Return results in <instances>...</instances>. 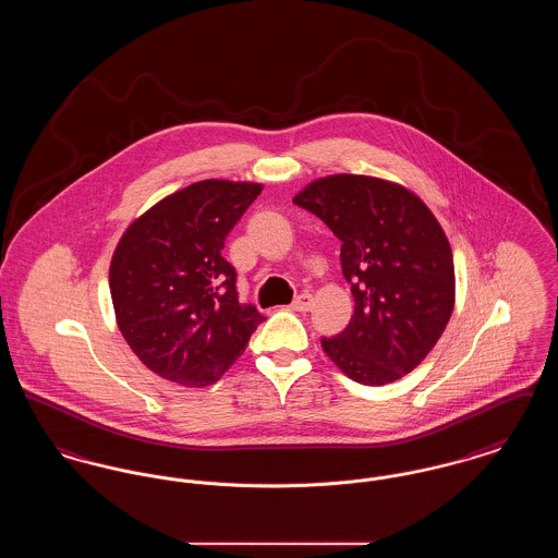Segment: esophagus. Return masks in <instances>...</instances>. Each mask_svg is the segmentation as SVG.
Here are the masks:
<instances>
[{"label": "esophagus", "mask_w": 558, "mask_h": 558, "mask_svg": "<svg viewBox=\"0 0 558 558\" xmlns=\"http://www.w3.org/2000/svg\"><path fill=\"white\" fill-rule=\"evenodd\" d=\"M312 305H314V296L307 294V292L299 294V296L292 301V310H296V312H310Z\"/></svg>", "instance_id": "obj_1"}]
</instances>
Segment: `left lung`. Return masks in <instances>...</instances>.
<instances>
[{"mask_svg":"<svg viewBox=\"0 0 558 558\" xmlns=\"http://www.w3.org/2000/svg\"><path fill=\"white\" fill-rule=\"evenodd\" d=\"M292 203L341 240L355 301L345 330L322 339L326 355L351 380L372 387L414 371L453 310V257L435 215L408 187L353 173L319 178Z\"/></svg>","mask_w":558,"mask_h":558,"instance_id":"1","label":"left lung"}]
</instances>
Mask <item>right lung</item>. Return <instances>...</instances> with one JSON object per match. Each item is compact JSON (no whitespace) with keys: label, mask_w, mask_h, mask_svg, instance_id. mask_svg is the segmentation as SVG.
<instances>
[{"label":"right lung","mask_w":558,"mask_h":558,"mask_svg":"<svg viewBox=\"0 0 558 558\" xmlns=\"http://www.w3.org/2000/svg\"><path fill=\"white\" fill-rule=\"evenodd\" d=\"M253 182L205 180L165 196L130 223L108 269L119 330L162 378L217 383L264 322L239 303L223 240L262 194Z\"/></svg>","instance_id":"right-lung-1"}]
</instances>
